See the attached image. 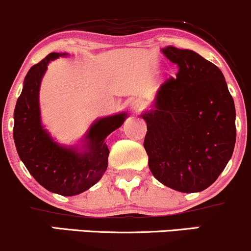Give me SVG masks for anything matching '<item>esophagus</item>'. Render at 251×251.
<instances>
[{"mask_svg":"<svg viewBox=\"0 0 251 251\" xmlns=\"http://www.w3.org/2000/svg\"><path fill=\"white\" fill-rule=\"evenodd\" d=\"M132 106H133V109H136V111H140V109H142L143 107H144V104H143L142 101L136 100L133 102V104H132Z\"/></svg>","mask_w":251,"mask_h":251,"instance_id":"34e87169","label":"esophagus"}]
</instances>
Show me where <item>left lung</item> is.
<instances>
[{
  "label": "left lung",
  "mask_w": 251,
  "mask_h": 251,
  "mask_svg": "<svg viewBox=\"0 0 251 251\" xmlns=\"http://www.w3.org/2000/svg\"><path fill=\"white\" fill-rule=\"evenodd\" d=\"M161 51L178 71L161 84L152 108L140 114L147 121L149 168L169 188L201 192L232 156L235 102L213 63L192 50L167 46Z\"/></svg>",
  "instance_id": "obj_1"
}]
</instances>
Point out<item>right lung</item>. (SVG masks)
Here are the masks:
<instances>
[{
	"mask_svg": "<svg viewBox=\"0 0 251 251\" xmlns=\"http://www.w3.org/2000/svg\"><path fill=\"white\" fill-rule=\"evenodd\" d=\"M65 56L52 52L29 69L14 111L13 136L19 157L37 182L52 193L73 197L102 177L109 155L104 139L123 125L127 114L95 120L78 144L63 145L52 138L41 123L39 90L49 63Z\"/></svg>",
	"mask_w": 251,
	"mask_h": 251,
	"instance_id": "add662e5",
	"label": "right lung"
}]
</instances>
